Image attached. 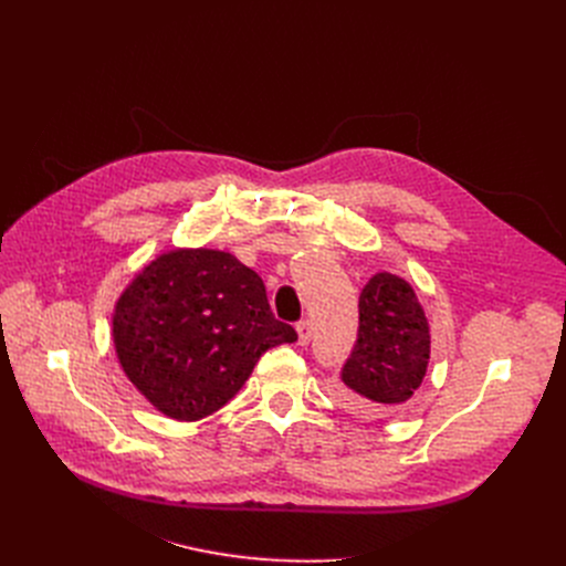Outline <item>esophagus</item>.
<instances>
[{"instance_id": "34e87169", "label": "esophagus", "mask_w": 566, "mask_h": 566, "mask_svg": "<svg viewBox=\"0 0 566 566\" xmlns=\"http://www.w3.org/2000/svg\"><path fill=\"white\" fill-rule=\"evenodd\" d=\"M295 331H298V344L301 346H307L312 342V323L310 321H298Z\"/></svg>"}]
</instances>
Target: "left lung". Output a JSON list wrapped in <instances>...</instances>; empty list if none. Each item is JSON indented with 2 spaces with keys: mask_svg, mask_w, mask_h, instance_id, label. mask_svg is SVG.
I'll return each instance as SVG.
<instances>
[{
  "mask_svg": "<svg viewBox=\"0 0 566 566\" xmlns=\"http://www.w3.org/2000/svg\"><path fill=\"white\" fill-rule=\"evenodd\" d=\"M358 339L342 369L339 399L360 415L403 403L429 363V325L408 282L378 273L360 293Z\"/></svg>",
  "mask_w": 566,
  "mask_h": 566,
  "instance_id": "1",
  "label": "left lung"
}]
</instances>
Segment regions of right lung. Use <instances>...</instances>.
Segmentation results:
<instances>
[{
  "label": "right lung",
  "instance_id": "obj_1",
  "mask_svg": "<svg viewBox=\"0 0 566 566\" xmlns=\"http://www.w3.org/2000/svg\"><path fill=\"white\" fill-rule=\"evenodd\" d=\"M112 335L135 388L174 420L222 408L261 355L298 339L275 318L263 280L229 252L158 256L116 303Z\"/></svg>",
  "mask_w": 566,
  "mask_h": 566
}]
</instances>
